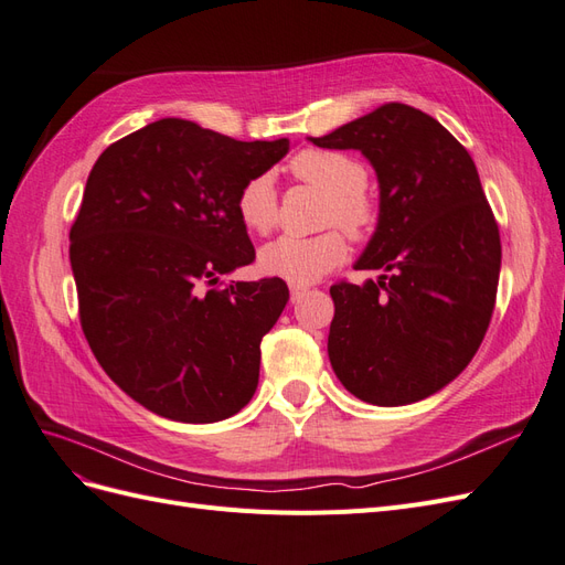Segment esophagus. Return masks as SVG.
Instances as JSON below:
<instances>
[{"mask_svg": "<svg viewBox=\"0 0 565 565\" xmlns=\"http://www.w3.org/2000/svg\"><path fill=\"white\" fill-rule=\"evenodd\" d=\"M306 285H289V295H292V301H297L301 295H306Z\"/></svg>", "mask_w": 565, "mask_h": 565, "instance_id": "obj_1", "label": "esophagus"}]
</instances>
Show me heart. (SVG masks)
I'll return each instance as SVG.
<instances>
[{
  "label": "heart",
  "mask_w": 565,
  "mask_h": 565,
  "mask_svg": "<svg viewBox=\"0 0 565 565\" xmlns=\"http://www.w3.org/2000/svg\"><path fill=\"white\" fill-rule=\"evenodd\" d=\"M289 174L328 193L322 210L324 226L344 228L355 243H365L380 228L382 207L367 183L365 164L341 150L306 148L289 160ZM237 218L249 233L268 235L278 226L280 200L270 174H256L243 183L235 198ZM339 228L318 235H282L259 252L266 276L289 285H309L347 262L349 241Z\"/></svg>",
  "instance_id": "1"
}]
</instances>
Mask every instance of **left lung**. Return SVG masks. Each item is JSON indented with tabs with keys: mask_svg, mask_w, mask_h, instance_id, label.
Masks as SVG:
<instances>
[{
	"mask_svg": "<svg viewBox=\"0 0 565 565\" xmlns=\"http://www.w3.org/2000/svg\"><path fill=\"white\" fill-rule=\"evenodd\" d=\"M311 141L361 150L380 179V228L355 270L382 276L330 287L334 374L365 403H417L471 363L498 297L500 228L476 164L438 119L405 104Z\"/></svg>",
	"mask_w": 565,
	"mask_h": 565,
	"instance_id": "1",
	"label": "left lung"
}]
</instances>
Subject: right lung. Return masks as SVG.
Listing matches in <instances>:
<instances>
[{
    "label": "right lung",
    "instance_id": "1",
    "mask_svg": "<svg viewBox=\"0 0 565 565\" xmlns=\"http://www.w3.org/2000/svg\"><path fill=\"white\" fill-rule=\"evenodd\" d=\"M287 150V139L247 143L164 117L110 143L89 172L71 228L82 332L150 413L210 424L254 396L262 339L289 289L218 278L254 262L237 191Z\"/></svg>",
    "mask_w": 565,
    "mask_h": 565
}]
</instances>
